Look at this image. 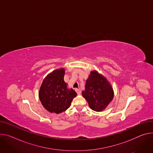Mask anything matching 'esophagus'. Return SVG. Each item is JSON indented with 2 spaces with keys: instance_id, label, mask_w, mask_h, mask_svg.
I'll return each instance as SVG.
<instances>
[{
  "instance_id": "1",
  "label": "esophagus",
  "mask_w": 153,
  "mask_h": 153,
  "mask_svg": "<svg viewBox=\"0 0 153 153\" xmlns=\"http://www.w3.org/2000/svg\"><path fill=\"white\" fill-rule=\"evenodd\" d=\"M76 91L77 92V94H79V95L81 94V91H80V90H79V89H76Z\"/></svg>"
}]
</instances>
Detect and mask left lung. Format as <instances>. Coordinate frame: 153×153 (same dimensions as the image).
Listing matches in <instances>:
<instances>
[{"instance_id": "8db88e82", "label": "left lung", "mask_w": 153, "mask_h": 153, "mask_svg": "<svg viewBox=\"0 0 153 153\" xmlns=\"http://www.w3.org/2000/svg\"><path fill=\"white\" fill-rule=\"evenodd\" d=\"M82 94L89 107L96 112L104 110L112 101L114 93L107 79L96 71L90 73Z\"/></svg>"}]
</instances>
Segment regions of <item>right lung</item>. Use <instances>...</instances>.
I'll return each mask as SVG.
<instances>
[{
  "instance_id": "1",
  "label": "right lung",
  "mask_w": 153,
  "mask_h": 153,
  "mask_svg": "<svg viewBox=\"0 0 153 153\" xmlns=\"http://www.w3.org/2000/svg\"><path fill=\"white\" fill-rule=\"evenodd\" d=\"M65 69H55L43 80L39 91V98L43 107L51 113L60 114L71 105L76 92L68 89L64 81Z\"/></svg>"
}]
</instances>
